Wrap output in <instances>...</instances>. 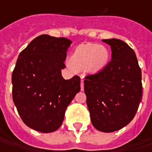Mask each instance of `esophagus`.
Here are the masks:
<instances>
[{
	"label": "esophagus",
	"instance_id": "esophagus-1",
	"mask_svg": "<svg viewBox=\"0 0 152 152\" xmlns=\"http://www.w3.org/2000/svg\"><path fill=\"white\" fill-rule=\"evenodd\" d=\"M80 86H81V91H84V79H82V80H81Z\"/></svg>",
	"mask_w": 152,
	"mask_h": 152
}]
</instances>
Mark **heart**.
<instances>
[{
    "label": "heart",
    "instance_id": "b5f03b06",
    "mask_svg": "<svg viewBox=\"0 0 152 152\" xmlns=\"http://www.w3.org/2000/svg\"><path fill=\"white\" fill-rule=\"evenodd\" d=\"M108 57V50L103 45H81L73 51L70 63L76 69L87 68L90 72L96 73L106 66Z\"/></svg>",
    "mask_w": 152,
    "mask_h": 152
}]
</instances>
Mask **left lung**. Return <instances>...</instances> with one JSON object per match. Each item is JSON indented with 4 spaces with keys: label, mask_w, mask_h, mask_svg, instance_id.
<instances>
[{
    "label": "left lung",
    "mask_w": 152,
    "mask_h": 152,
    "mask_svg": "<svg viewBox=\"0 0 152 152\" xmlns=\"http://www.w3.org/2000/svg\"><path fill=\"white\" fill-rule=\"evenodd\" d=\"M112 60L102 70L85 77V92L91 123L105 133L129 124L142 99L141 69L134 50L118 39H103Z\"/></svg>",
    "instance_id": "left-lung-1"
}]
</instances>
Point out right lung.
<instances>
[{
	"label": "right lung",
	"instance_id": "1",
	"mask_svg": "<svg viewBox=\"0 0 152 152\" xmlns=\"http://www.w3.org/2000/svg\"><path fill=\"white\" fill-rule=\"evenodd\" d=\"M71 43L68 39L42 34L18 56L12 75V100L23 122L34 130L58 129L67 106L80 91L79 76H61Z\"/></svg>",
	"mask_w": 152,
	"mask_h": 152
}]
</instances>
